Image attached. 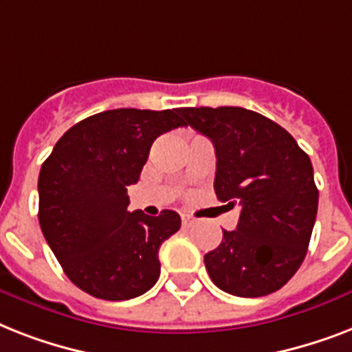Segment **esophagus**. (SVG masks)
Instances as JSON below:
<instances>
[{"label":"esophagus","mask_w":352,"mask_h":352,"mask_svg":"<svg viewBox=\"0 0 352 352\" xmlns=\"http://www.w3.org/2000/svg\"><path fill=\"white\" fill-rule=\"evenodd\" d=\"M181 219H182V225L184 226H192L193 223H195V219H193L192 215H186V214H182Z\"/></svg>","instance_id":"obj_1"}]
</instances>
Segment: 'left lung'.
Instances as JSON below:
<instances>
[{
    "mask_svg": "<svg viewBox=\"0 0 352 352\" xmlns=\"http://www.w3.org/2000/svg\"><path fill=\"white\" fill-rule=\"evenodd\" d=\"M184 126L214 142V190L241 206L237 228L204 256L210 278L239 298L279 290L305 259L318 212L309 155L287 129L243 107H182Z\"/></svg>",
    "mask_w": 352,
    "mask_h": 352,
    "instance_id": "1",
    "label": "left lung"
}]
</instances>
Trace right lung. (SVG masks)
Returning <instances> with one entry per match:
<instances>
[{"label":"right lung","mask_w":352,"mask_h":352,"mask_svg":"<svg viewBox=\"0 0 352 352\" xmlns=\"http://www.w3.org/2000/svg\"><path fill=\"white\" fill-rule=\"evenodd\" d=\"M179 109H111L63 133L38 177L43 237L78 289L100 300H131L160 276L159 248L181 228L173 210L127 212L149 148L184 126Z\"/></svg>","instance_id":"right-lung-1"}]
</instances>
